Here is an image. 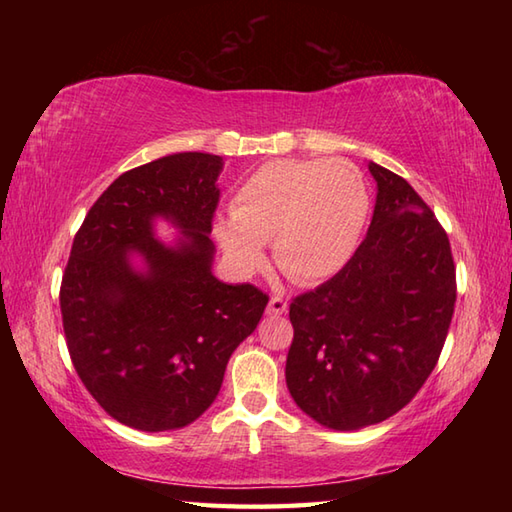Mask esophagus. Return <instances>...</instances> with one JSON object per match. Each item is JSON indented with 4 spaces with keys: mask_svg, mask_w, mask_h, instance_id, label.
<instances>
[{
    "mask_svg": "<svg viewBox=\"0 0 512 512\" xmlns=\"http://www.w3.org/2000/svg\"><path fill=\"white\" fill-rule=\"evenodd\" d=\"M286 310H288V301L284 297H279V295L270 297L268 308H266L268 314H273V317H279V314H284Z\"/></svg>",
    "mask_w": 512,
    "mask_h": 512,
    "instance_id": "1",
    "label": "esophagus"
}]
</instances>
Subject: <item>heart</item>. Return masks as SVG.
I'll use <instances>...</instances> for the list:
<instances>
[{"mask_svg":"<svg viewBox=\"0 0 512 512\" xmlns=\"http://www.w3.org/2000/svg\"><path fill=\"white\" fill-rule=\"evenodd\" d=\"M369 215V189L347 160H273L233 193L231 217L215 224L224 255L239 275L264 264L273 242L277 266L314 284L339 273L356 253Z\"/></svg>","mask_w":512,"mask_h":512,"instance_id":"obj_1","label":"heart"}]
</instances>
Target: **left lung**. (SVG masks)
I'll list each match as a JSON object with an SVG mask.
<instances>
[{
	"label": "left lung",
	"mask_w": 512,
	"mask_h": 512,
	"mask_svg": "<svg viewBox=\"0 0 512 512\" xmlns=\"http://www.w3.org/2000/svg\"><path fill=\"white\" fill-rule=\"evenodd\" d=\"M376 206L350 262L290 303L286 383L334 431L383 422L436 367L455 308L449 237L411 184L369 162Z\"/></svg>",
	"instance_id": "8db88e82"
}]
</instances>
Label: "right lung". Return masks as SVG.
Instances as JSON below:
<instances>
[{"instance_id":"obj_1","label":"right lung","mask_w":512,"mask_h":512,"mask_svg":"<svg viewBox=\"0 0 512 512\" xmlns=\"http://www.w3.org/2000/svg\"><path fill=\"white\" fill-rule=\"evenodd\" d=\"M222 167L220 156L184 151L125 171L74 235L59 295L65 343L85 389L132 429L198 420L268 303L211 270ZM158 216L183 235L173 247L153 233Z\"/></svg>"}]
</instances>
